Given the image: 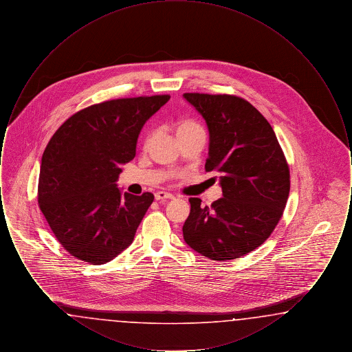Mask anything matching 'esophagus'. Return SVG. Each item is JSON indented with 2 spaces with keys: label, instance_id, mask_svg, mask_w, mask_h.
<instances>
[{
  "label": "esophagus",
  "instance_id": "obj_1",
  "mask_svg": "<svg viewBox=\"0 0 352 352\" xmlns=\"http://www.w3.org/2000/svg\"><path fill=\"white\" fill-rule=\"evenodd\" d=\"M154 198H155V201H168V199H174V197H173L171 194L165 192V191H158V192H155Z\"/></svg>",
  "mask_w": 352,
  "mask_h": 352
}]
</instances>
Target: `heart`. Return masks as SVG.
<instances>
[{
    "instance_id": "heart-1",
    "label": "heart",
    "mask_w": 352,
    "mask_h": 352,
    "mask_svg": "<svg viewBox=\"0 0 352 352\" xmlns=\"http://www.w3.org/2000/svg\"><path fill=\"white\" fill-rule=\"evenodd\" d=\"M197 128H199V125H197V124L192 122V121H182V122H179L178 126H177V134L188 132V131L197 129ZM148 141H149V140H148Z\"/></svg>"
}]
</instances>
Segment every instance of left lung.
Masks as SVG:
<instances>
[{"instance_id":"obj_1","label":"left lung","mask_w":352,"mask_h":352,"mask_svg":"<svg viewBox=\"0 0 352 352\" xmlns=\"http://www.w3.org/2000/svg\"><path fill=\"white\" fill-rule=\"evenodd\" d=\"M204 118L206 171H218L223 198L211 207L190 198L184 239L215 261L239 258L260 247L283 217L290 190L289 168L273 128L251 102L231 95L184 94Z\"/></svg>"}]
</instances>
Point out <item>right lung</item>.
<instances>
[{
  "mask_svg": "<svg viewBox=\"0 0 352 352\" xmlns=\"http://www.w3.org/2000/svg\"><path fill=\"white\" fill-rule=\"evenodd\" d=\"M168 100L160 95L91 105L51 137L38 203L58 241L76 258L101 265L133 243L154 195L122 192L118 175L133 160L145 122Z\"/></svg>",
  "mask_w": 352,
  "mask_h": 352,
  "instance_id": "obj_1",
  "label": "right lung"
}]
</instances>
